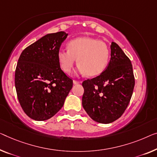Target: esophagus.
Listing matches in <instances>:
<instances>
[{"label": "esophagus", "instance_id": "obj_1", "mask_svg": "<svg viewBox=\"0 0 157 157\" xmlns=\"http://www.w3.org/2000/svg\"><path fill=\"white\" fill-rule=\"evenodd\" d=\"M79 83H81V82L80 81H78V80H73V84L74 85H78V84H79Z\"/></svg>", "mask_w": 157, "mask_h": 157}]
</instances>
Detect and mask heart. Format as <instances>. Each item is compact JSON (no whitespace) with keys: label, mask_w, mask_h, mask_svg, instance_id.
Masks as SVG:
<instances>
[{"label":"heart","mask_w":157,"mask_h":157,"mask_svg":"<svg viewBox=\"0 0 157 157\" xmlns=\"http://www.w3.org/2000/svg\"><path fill=\"white\" fill-rule=\"evenodd\" d=\"M58 62L66 73L72 71L77 59V72L89 77L100 75L109 63V49L104 42L91 37H78L67 43V50L60 49Z\"/></svg>","instance_id":"1"}]
</instances>
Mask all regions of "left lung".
I'll list each match as a JSON object with an SVG mask.
<instances>
[{
    "label": "left lung",
    "instance_id": "1",
    "mask_svg": "<svg viewBox=\"0 0 157 157\" xmlns=\"http://www.w3.org/2000/svg\"><path fill=\"white\" fill-rule=\"evenodd\" d=\"M135 86L132 65L115 42L111 44V60L100 75L82 82V106L96 122L108 124L123 115Z\"/></svg>",
    "mask_w": 157,
    "mask_h": 157
}]
</instances>
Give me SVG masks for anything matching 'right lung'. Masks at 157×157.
<instances>
[{"label":"right lung","mask_w":157,"mask_h":157,"mask_svg":"<svg viewBox=\"0 0 157 157\" xmlns=\"http://www.w3.org/2000/svg\"><path fill=\"white\" fill-rule=\"evenodd\" d=\"M65 32L48 34L28 46L19 58L15 85L20 106L35 121H46L60 111L72 87L60 68L57 53Z\"/></svg>","instance_id":"right-lung-1"}]
</instances>
